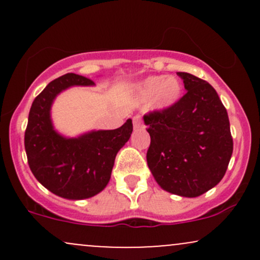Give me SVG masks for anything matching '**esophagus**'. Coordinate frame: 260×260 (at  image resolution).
I'll return each mask as SVG.
<instances>
[{"mask_svg":"<svg viewBox=\"0 0 260 260\" xmlns=\"http://www.w3.org/2000/svg\"><path fill=\"white\" fill-rule=\"evenodd\" d=\"M133 126L134 128H139L142 126V117H140V115H136L133 117Z\"/></svg>","mask_w":260,"mask_h":260,"instance_id":"obj_1","label":"esophagus"}]
</instances>
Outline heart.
<instances>
[{
    "instance_id": "b5f03b06",
    "label": "heart",
    "mask_w": 260,
    "mask_h": 260,
    "mask_svg": "<svg viewBox=\"0 0 260 260\" xmlns=\"http://www.w3.org/2000/svg\"><path fill=\"white\" fill-rule=\"evenodd\" d=\"M182 84L175 77L151 76L143 80L138 86V95L142 99H153L156 109L165 110L174 106L181 98Z\"/></svg>"
}]
</instances>
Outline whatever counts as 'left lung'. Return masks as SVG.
Returning a JSON list of instances; mask_svg holds the SVG:
<instances>
[{
	"label": "left lung",
	"mask_w": 260,
	"mask_h": 260,
	"mask_svg": "<svg viewBox=\"0 0 260 260\" xmlns=\"http://www.w3.org/2000/svg\"><path fill=\"white\" fill-rule=\"evenodd\" d=\"M187 92L174 106L144 116L148 166L157 184L181 197L202 196L222 180L234 142L228 111L208 82L177 72Z\"/></svg>",
	"instance_id": "left-lung-1"
}]
</instances>
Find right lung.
<instances>
[{
	"label": "right lung",
	"instance_id": "right-lung-1",
	"mask_svg": "<svg viewBox=\"0 0 260 260\" xmlns=\"http://www.w3.org/2000/svg\"><path fill=\"white\" fill-rule=\"evenodd\" d=\"M74 85H94L91 79L67 73L52 80L32 101L24 145L32 175L53 194L66 199H86L109 183L115 157L129 139L132 120L111 131H91L77 138L57 133L51 106L61 91Z\"/></svg>",
	"mask_w": 260,
	"mask_h": 260
}]
</instances>
